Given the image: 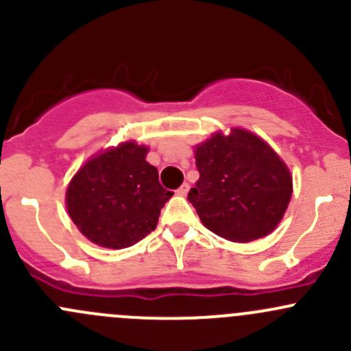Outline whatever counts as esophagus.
<instances>
[{
	"mask_svg": "<svg viewBox=\"0 0 351 351\" xmlns=\"http://www.w3.org/2000/svg\"><path fill=\"white\" fill-rule=\"evenodd\" d=\"M187 193H189V184L184 182L182 186H180L179 189H177V194H179V196H186Z\"/></svg>",
	"mask_w": 351,
	"mask_h": 351,
	"instance_id": "esophagus-1",
	"label": "esophagus"
}]
</instances>
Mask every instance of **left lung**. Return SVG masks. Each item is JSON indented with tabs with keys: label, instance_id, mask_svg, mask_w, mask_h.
I'll return each instance as SVG.
<instances>
[{
	"label": "left lung",
	"instance_id": "1",
	"mask_svg": "<svg viewBox=\"0 0 351 351\" xmlns=\"http://www.w3.org/2000/svg\"><path fill=\"white\" fill-rule=\"evenodd\" d=\"M196 169L199 179L187 199L208 230L234 242L275 230L292 196V177L261 138L244 130L213 134L196 147Z\"/></svg>",
	"mask_w": 351,
	"mask_h": 351
}]
</instances>
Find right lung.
<instances>
[{"label":"right lung","instance_id":"right-lung-1","mask_svg":"<svg viewBox=\"0 0 351 351\" xmlns=\"http://www.w3.org/2000/svg\"><path fill=\"white\" fill-rule=\"evenodd\" d=\"M147 148L123 143L86 162L66 191L73 223L86 239L109 249L134 245L157 227L172 197L158 171L145 160Z\"/></svg>","mask_w":351,"mask_h":351}]
</instances>
